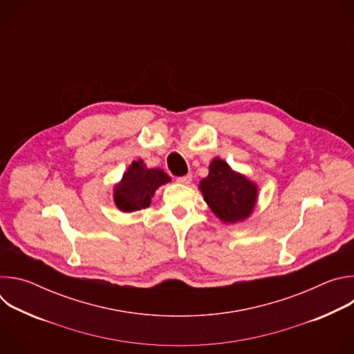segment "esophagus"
<instances>
[{
	"mask_svg": "<svg viewBox=\"0 0 354 354\" xmlns=\"http://www.w3.org/2000/svg\"><path fill=\"white\" fill-rule=\"evenodd\" d=\"M179 183H183V185H189L190 182H192V175L190 174H187V175H185V176H180V178H178L176 179Z\"/></svg>",
	"mask_w": 354,
	"mask_h": 354,
	"instance_id": "obj_1",
	"label": "esophagus"
}]
</instances>
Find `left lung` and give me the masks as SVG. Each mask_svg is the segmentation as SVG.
Returning a JSON list of instances; mask_svg holds the SVG:
<instances>
[{
  "instance_id": "left-lung-1",
  "label": "left lung",
  "mask_w": 354,
  "mask_h": 354,
  "mask_svg": "<svg viewBox=\"0 0 354 354\" xmlns=\"http://www.w3.org/2000/svg\"><path fill=\"white\" fill-rule=\"evenodd\" d=\"M209 169V175L200 182L198 187L212 212L224 223L246 218L257 203V185L234 172L220 158L213 160Z\"/></svg>"
}]
</instances>
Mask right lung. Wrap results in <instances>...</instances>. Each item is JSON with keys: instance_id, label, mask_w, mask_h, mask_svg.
<instances>
[{"instance_id": "add662e5", "label": "right lung", "mask_w": 354, "mask_h": 354, "mask_svg": "<svg viewBox=\"0 0 354 354\" xmlns=\"http://www.w3.org/2000/svg\"><path fill=\"white\" fill-rule=\"evenodd\" d=\"M171 178L160 168H147L142 161H134L115 187V203L124 212L147 209L156 190Z\"/></svg>"}]
</instances>
